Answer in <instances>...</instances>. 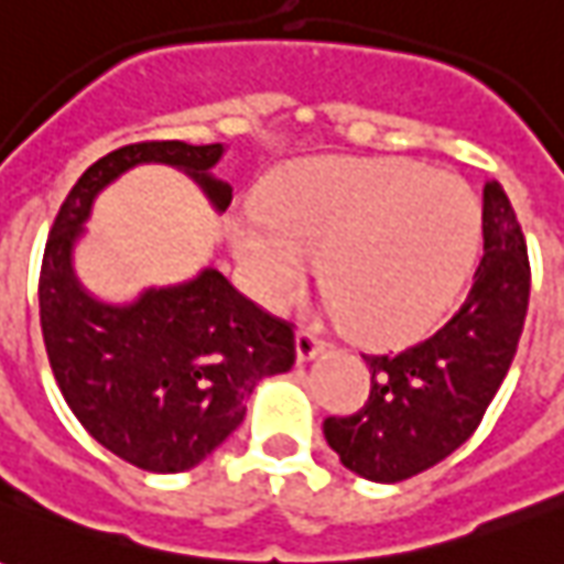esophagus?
Here are the masks:
<instances>
[{
	"mask_svg": "<svg viewBox=\"0 0 564 564\" xmlns=\"http://www.w3.org/2000/svg\"><path fill=\"white\" fill-rule=\"evenodd\" d=\"M323 350H326V341L319 338L317 332L305 329V326L295 332V354H299V362H311Z\"/></svg>",
	"mask_w": 564,
	"mask_h": 564,
	"instance_id": "obj_1",
	"label": "esophagus"
}]
</instances>
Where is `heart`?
<instances>
[{"label":"heart","instance_id":"heart-1","mask_svg":"<svg viewBox=\"0 0 564 564\" xmlns=\"http://www.w3.org/2000/svg\"><path fill=\"white\" fill-rule=\"evenodd\" d=\"M232 245L269 305L302 293L319 262L329 302L356 338L411 341L447 317L480 245L465 181L408 160H317L269 186L265 214H241Z\"/></svg>","mask_w":564,"mask_h":564}]
</instances>
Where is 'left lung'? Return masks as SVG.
I'll return each mask as SVG.
<instances>
[{
  "label": "left lung",
  "mask_w": 564,
  "mask_h": 564,
  "mask_svg": "<svg viewBox=\"0 0 564 564\" xmlns=\"http://www.w3.org/2000/svg\"><path fill=\"white\" fill-rule=\"evenodd\" d=\"M529 286L532 271L517 214L501 184L486 181L484 257L459 311L425 341L366 356V408L323 423L344 468L375 484H399L462 447L513 362Z\"/></svg>",
  "instance_id": "8db88e82"
}]
</instances>
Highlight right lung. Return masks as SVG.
Wrapping results in <instances>:
<instances>
[{
  "label": "right lung",
  "mask_w": 564,
  "mask_h": 564,
  "mask_svg": "<svg viewBox=\"0 0 564 564\" xmlns=\"http://www.w3.org/2000/svg\"><path fill=\"white\" fill-rule=\"evenodd\" d=\"M223 150L186 141L111 150L72 186L44 247L39 311L59 392L105 449L144 471H186L220 447L245 420L259 380L293 368V326L217 269L150 286L127 305L99 302L80 286L72 253L96 196L144 162L189 174L214 208H229L232 186L210 172Z\"/></svg>",
  "instance_id": "1"
}]
</instances>
